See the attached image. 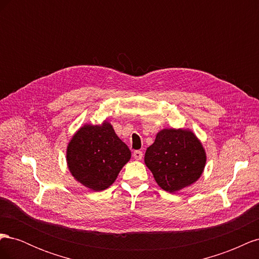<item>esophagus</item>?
I'll list each match as a JSON object with an SVG mask.
<instances>
[{"instance_id": "1", "label": "esophagus", "mask_w": 259, "mask_h": 259, "mask_svg": "<svg viewBox=\"0 0 259 259\" xmlns=\"http://www.w3.org/2000/svg\"><path fill=\"white\" fill-rule=\"evenodd\" d=\"M133 155H134L135 160H142L143 159V151L136 150V151H134V153H133Z\"/></svg>"}]
</instances>
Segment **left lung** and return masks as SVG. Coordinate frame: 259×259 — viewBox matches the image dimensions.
Returning a JSON list of instances; mask_svg holds the SVG:
<instances>
[{
  "mask_svg": "<svg viewBox=\"0 0 259 259\" xmlns=\"http://www.w3.org/2000/svg\"><path fill=\"white\" fill-rule=\"evenodd\" d=\"M145 164L163 190L176 192L194 184L204 171L206 152L190 130L163 128L147 148Z\"/></svg>",
  "mask_w": 259,
  "mask_h": 259,
  "instance_id": "1",
  "label": "left lung"
}]
</instances>
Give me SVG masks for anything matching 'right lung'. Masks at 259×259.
I'll return each mask as SVG.
<instances>
[{
  "label": "right lung",
  "mask_w": 259,
  "mask_h": 259,
  "mask_svg": "<svg viewBox=\"0 0 259 259\" xmlns=\"http://www.w3.org/2000/svg\"><path fill=\"white\" fill-rule=\"evenodd\" d=\"M131 156L128 147L107 120L98 125L84 124L70 139L66 152L70 174L94 191L110 187Z\"/></svg>",
  "instance_id": "right-lung-1"
}]
</instances>
